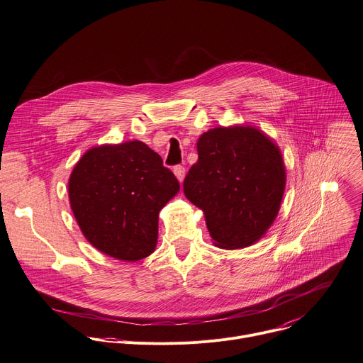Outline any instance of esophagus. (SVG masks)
<instances>
[{"label":"esophagus","mask_w":363,"mask_h":363,"mask_svg":"<svg viewBox=\"0 0 363 363\" xmlns=\"http://www.w3.org/2000/svg\"><path fill=\"white\" fill-rule=\"evenodd\" d=\"M173 172H174L176 177L179 179V182H183V179H184V174H186V170H184V167H183V165H174V169H173Z\"/></svg>","instance_id":"34e87169"}]
</instances>
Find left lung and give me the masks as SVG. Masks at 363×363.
<instances>
[{"mask_svg": "<svg viewBox=\"0 0 363 363\" xmlns=\"http://www.w3.org/2000/svg\"><path fill=\"white\" fill-rule=\"evenodd\" d=\"M198 155L183 183L186 198L203 211L218 247L252 245L281 208L286 179L281 151L256 128L233 126L205 132Z\"/></svg>", "mask_w": 363, "mask_h": 363, "instance_id": "1", "label": "left lung"}]
</instances>
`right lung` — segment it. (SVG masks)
I'll list each match as a JSON object with an SVG mask.
<instances>
[{
    "mask_svg": "<svg viewBox=\"0 0 363 363\" xmlns=\"http://www.w3.org/2000/svg\"><path fill=\"white\" fill-rule=\"evenodd\" d=\"M179 189L173 172L141 141L91 148L68 183L82 234L101 253L125 262L154 252L158 213Z\"/></svg>",
    "mask_w": 363,
    "mask_h": 363,
    "instance_id": "obj_1",
    "label": "right lung"
}]
</instances>
